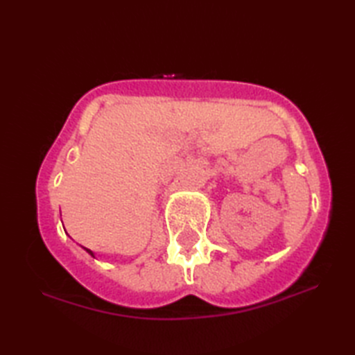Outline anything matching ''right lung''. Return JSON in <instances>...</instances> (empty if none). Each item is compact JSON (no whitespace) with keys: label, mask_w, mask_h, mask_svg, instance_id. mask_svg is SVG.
<instances>
[{"label":"right lung","mask_w":355,"mask_h":355,"mask_svg":"<svg viewBox=\"0 0 355 355\" xmlns=\"http://www.w3.org/2000/svg\"><path fill=\"white\" fill-rule=\"evenodd\" d=\"M85 250H87V252H88V253H89V254H92V256H93V253H92V250H88V248H85Z\"/></svg>","instance_id":"1"}]
</instances>
